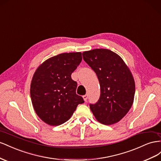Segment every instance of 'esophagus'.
<instances>
[{
  "mask_svg": "<svg viewBox=\"0 0 161 161\" xmlns=\"http://www.w3.org/2000/svg\"><path fill=\"white\" fill-rule=\"evenodd\" d=\"M88 94H86V95L83 96V98H84V101H87V100H88Z\"/></svg>",
  "mask_w": 161,
  "mask_h": 161,
  "instance_id": "esophagus-1",
  "label": "esophagus"
}]
</instances>
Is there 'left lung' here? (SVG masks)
<instances>
[{
    "mask_svg": "<svg viewBox=\"0 0 161 161\" xmlns=\"http://www.w3.org/2000/svg\"><path fill=\"white\" fill-rule=\"evenodd\" d=\"M82 55L97 75L100 86V98L90 104V110L104 125L119 122L134 103L135 81L130 69L119 55L108 49H94Z\"/></svg>",
    "mask_w": 161,
    "mask_h": 161,
    "instance_id": "left-lung-1",
    "label": "left lung"
}]
</instances>
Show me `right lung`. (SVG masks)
<instances>
[{"label": "right lung", "mask_w": 161, "mask_h": 161, "mask_svg": "<svg viewBox=\"0 0 161 161\" xmlns=\"http://www.w3.org/2000/svg\"><path fill=\"white\" fill-rule=\"evenodd\" d=\"M80 52L50 57L36 70L30 85V96L36 113L48 125L57 126L71 118L84 99L76 94L77 82L71 73L81 61Z\"/></svg>", "instance_id": "1"}]
</instances>
